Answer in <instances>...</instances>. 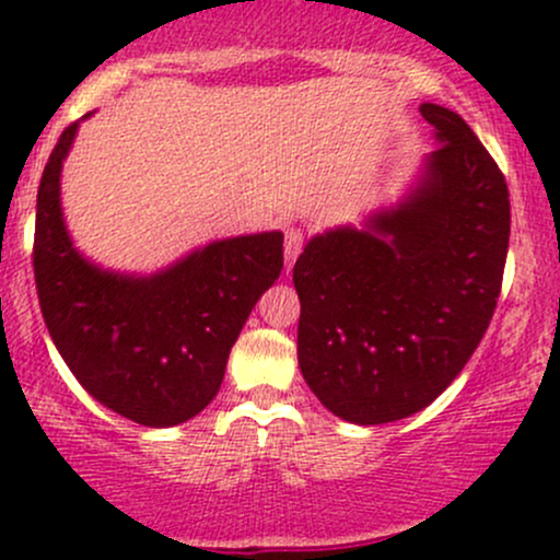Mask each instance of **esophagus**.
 <instances>
[{
	"instance_id": "obj_1",
	"label": "esophagus",
	"mask_w": 560,
	"mask_h": 560,
	"mask_svg": "<svg viewBox=\"0 0 560 560\" xmlns=\"http://www.w3.org/2000/svg\"><path fill=\"white\" fill-rule=\"evenodd\" d=\"M300 253H302V231L300 229H287V236H284L287 271H289V268H292V262L298 260Z\"/></svg>"
}]
</instances>
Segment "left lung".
I'll use <instances>...</instances> for the list:
<instances>
[{
	"instance_id": "1",
	"label": "left lung",
	"mask_w": 560,
	"mask_h": 560,
	"mask_svg": "<svg viewBox=\"0 0 560 560\" xmlns=\"http://www.w3.org/2000/svg\"><path fill=\"white\" fill-rule=\"evenodd\" d=\"M440 147L413 195L365 229L313 236L294 262L298 358L339 419L389 423L450 387L503 287L511 199L503 171L458 113L421 105Z\"/></svg>"
}]
</instances>
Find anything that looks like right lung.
Returning <instances> with one entry per match:
<instances>
[{
    "mask_svg": "<svg viewBox=\"0 0 560 560\" xmlns=\"http://www.w3.org/2000/svg\"><path fill=\"white\" fill-rule=\"evenodd\" d=\"M75 128L57 139L36 197L44 324L89 395L141 427H176L221 389L244 320L284 268V234L213 242L150 279L102 271L62 223L60 171Z\"/></svg>",
    "mask_w": 560,
    "mask_h": 560,
    "instance_id": "right-lung-1",
    "label": "right lung"
}]
</instances>
